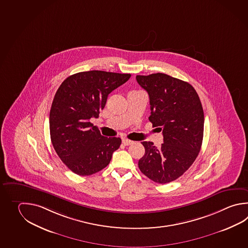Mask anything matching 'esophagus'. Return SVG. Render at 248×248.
<instances>
[{"instance_id": "1", "label": "esophagus", "mask_w": 248, "mask_h": 248, "mask_svg": "<svg viewBox=\"0 0 248 248\" xmlns=\"http://www.w3.org/2000/svg\"><path fill=\"white\" fill-rule=\"evenodd\" d=\"M122 143H123L124 146H129V145L133 144V141L130 140H127V139H124V140H122Z\"/></svg>"}]
</instances>
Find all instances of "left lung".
I'll use <instances>...</instances> for the list:
<instances>
[{
    "label": "left lung",
    "mask_w": 248,
    "mask_h": 248,
    "mask_svg": "<svg viewBox=\"0 0 248 248\" xmlns=\"http://www.w3.org/2000/svg\"><path fill=\"white\" fill-rule=\"evenodd\" d=\"M136 79L149 95L148 119L163 135L159 148L153 142H141L145 155L139 168L154 182H171L191 167L201 150L204 131L202 102L189 83L167 74L138 75Z\"/></svg>",
    "instance_id": "1"
}]
</instances>
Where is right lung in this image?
Listing matches in <instances>:
<instances>
[{
  "instance_id": "obj_1",
  "label": "right lung",
  "mask_w": 248,
  "mask_h": 248,
  "mask_svg": "<svg viewBox=\"0 0 248 248\" xmlns=\"http://www.w3.org/2000/svg\"><path fill=\"white\" fill-rule=\"evenodd\" d=\"M131 74L102 71L78 72L57 89L49 113L51 141L62 162L79 176L100 171L110 162L120 138L102 136L90 123L99 117L108 95Z\"/></svg>"
}]
</instances>
